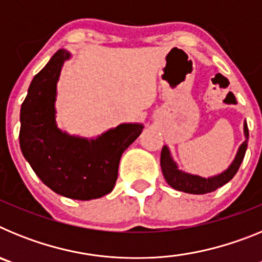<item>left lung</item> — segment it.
Listing matches in <instances>:
<instances>
[{"instance_id": "8db88e82", "label": "left lung", "mask_w": 262, "mask_h": 262, "mask_svg": "<svg viewBox=\"0 0 262 262\" xmlns=\"http://www.w3.org/2000/svg\"><path fill=\"white\" fill-rule=\"evenodd\" d=\"M244 134H245V142L240 145L237 155H236L233 163L231 166L227 169L226 172L222 174H217L211 178H203L200 176L187 174V173L178 170L177 165L170 157L168 147L164 145L161 149V157H160V165H161V170H163L164 178L168 182L169 186H172L173 189L178 191H184V193L189 194H206L215 191L217 187L223 186L228 181H231L233 176L237 173L242 164L243 159H244L245 151L248 147V138L249 131L247 123H244Z\"/></svg>"}]
</instances>
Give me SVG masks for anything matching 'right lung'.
Instances as JSON below:
<instances>
[{"instance_id":"obj_1","label":"right lung","mask_w":262,"mask_h":262,"mask_svg":"<svg viewBox=\"0 0 262 262\" xmlns=\"http://www.w3.org/2000/svg\"><path fill=\"white\" fill-rule=\"evenodd\" d=\"M67 59V51H57L31 81L20 107V149L35 174L55 193L72 200H96L113 190L122 154L142 134L143 126L120 124L94 140L61 133L53 105Z\"/></svg>"}]
</instances>
